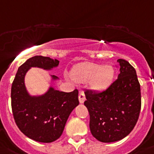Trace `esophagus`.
Returning a JSON list of instances; mask_svg holds the SVG:
<instances>
[{
	"instance_id": "obj_1",
	"label": "esophagus",
	"mask_w": 154,
	"mask_h": 154,
	"mask_svg": "<svg viewBox=\"0 0 154 154\" xmlns=\"http://www.w3.org/2000/svg\"><path fill=\"white\" fill-rule=\"evenodd\" d=\"M79 102L81 103V104H82V103L84 102L85 100H86V97H85L84 93L83 92L80 93L79 95Z\"/></svg>"
}]
</instances>
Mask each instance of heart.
Returning <instances> with one entry per match:
<instances>
[{
	"label": "heart",
	"instance_id": "obj_1",
	"mask_svg": "<svg viewBox=\"0 0 154 154\" xmlns=\"http://www.w3.org/2000/svg\"><path fill=\"white\" fill-rule=\"evenodd\" d=\"M113 77V70L110 66H103L98 63L86 62L73 69L72 78L79 83L91 80V86L94 90L101 91L111 82Z\"/></svg>",
	"mask_w": 154,
	"mask_h": 154
}]
</instances>
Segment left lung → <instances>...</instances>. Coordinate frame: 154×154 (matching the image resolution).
<instances>
[{
    "label": "left lung",
    "instance_id": "8db88e82",
    "mask_svg": "<svg viewBox=\"0 0 154 154\" xmlns=\"http://www.w3.org/2000/svg\"><path fill=\"white\" fill-rule=\"evenodd\" d=\"M117 62V79L105 91L85 92L91 132L101 143L125 138L134 128L140 113L141 91L136 71L125 60L119 59Z\"/></svg>",
    "mask_w": 154,
    "mask_h": 154
}]
</instances>
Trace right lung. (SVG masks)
I'll return each mask as SVG.
<instances>
[{"instance_id": "obj_1", "label": "right lung", "mask_w": 154, "mask_h": 154, "mask_svg": "<svg viewBox=\"0 0 154 154\" xmlns=\"http://www.w3.org/2000/svg\"><path fill=\"white\" fill-rule=\"evenodd\" d=\"M59 60L35 56L20 68L11 85V109L16 125L26 136L39 143H49L60 137L72 110L79 104V91L70 93L57 91L50 86L41 96H30L24 83L28 70L33 67L51 70ZM52 79H58L52 75Z\"/></svg>"}]
</instances>
